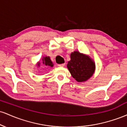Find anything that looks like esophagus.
Here are the masks:
<instances>
[{
	"label": "esophagus",
	"mask_w": 127,
	"mask_h": 127,
	"mask_svg": "<svg viewBox=\"0 0 127 127\" xmlns=\"http://www.w3.org/2000/svg\"><path fill=\"white\" fill-rule=\"evenodd\" d=\"M65 63H63V64H59V66L60 67H64L65 65Z\"/></svg>",
	"instance_id": "34e87169"
}]
</instances>
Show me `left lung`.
Here are the masks:
<instances>
[{"label": "left lung", "mask_w": 127, "mask_h": 127, "mask_svg": "<svg viewBox=\"0 0 127 127\" xmlns=\"http://www.w3.org/2000/svg\"><path fill=\"white\" fill-rule=\"evenodd\" d=\"M67 68L71 75L78 82L87 81L94 73L95 64L88 57L78 51L72 52Z\"/></svg>", "instance_id": "obj_1"}]
</instances>
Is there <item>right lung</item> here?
Listing matches in <instances>:
<instances>
[{
  "mask_svg": "<svg viewBox=\"0 0 127 127\" xmlns=\"http://www.w3.org/2000/svg\"><path fill=\"white\" fill-rule=\"evenodd\" d=\"M43 63L46 65H49V66H51V67L53 66L52 63L51 61L50 58H49V57H46L43 58ZM39 64H40L38 63V64H37V65H38V66L39 65Z\"/></svg>",
  "mask_w": 127,
  "mask_h": 127,
  "instance_id": "obj_1",
  "label": "right lung"
}]
</instances>
